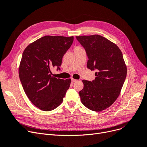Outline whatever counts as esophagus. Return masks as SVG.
Returning <instances> with one entry per match:
<instances>
[{"mask_svg":"<svg viewBox=\"0 0 147 147\" xmlns=\"http://www.w3.org/2000/svg\"><path fill=\"white\" fill-rule=\"evenodd\" d=\"M71 81H72L73 82H76V81H78V80L74 79H73V78H71Z\"/></svg>","mask_w":147,"mask_h":147,"instance_id":"1","label":"esophagus"}]
</instances>
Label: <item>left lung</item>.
Listing matches in <instances>:
<instances>
[{
	"label": "left lung",
	"instance_id": "1",
	"mask_svg": "<svg viewBox=\"0 0 147 147\" xmlns=\"http://www.w3.org/2000/svg\"><path fill=\"white\" fill-rule=\"evenodd\" d=\"M76 39L88 57L87 68L96 69L94 80H82L81 102L92 111L104 110L117 99L127 76L122 51L115 43L100 35L76 36Z\"/></svg>",
	"mask_w": 147,
	"mask_h": 147
}]
</instances>
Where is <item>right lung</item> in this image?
I'll use <instances>...</instances> for the list:
<instances>
[{"label": "right lung", "instance_id": "right-lung-1", "mask_svg": "<svg viewBox=\"0 0 147 147\" xmlns=\"http://www.w3.org/2000/svg\"><path fill=\"white\" fill-rule=\"evenodd\" d=\"M74 37L45 36L30 43L23 52L19 75L24 90L39 109L48 111L63 102L71 79H57L51 68L62 64L64 54L72 45Z\"/></svg>", "mask_w": 147, "mask_h": 147}]
</instances>
